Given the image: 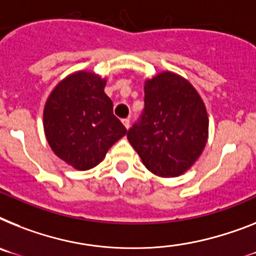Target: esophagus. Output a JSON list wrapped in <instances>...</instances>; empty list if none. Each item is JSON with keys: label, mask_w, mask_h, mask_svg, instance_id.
I'll use <instances>...</instances> for the list:
<instances>
[{"label": "esophagus", "mask_w": 256, "mask_h": 256, "mask_svg": "<svg viewBox=\"0 0 256 256\" xmlns=\"http://www.w3.org/2000/svg\"><path fill=\"white\" fill-rule=\"evenodd\" d=\"M122 124H124V126L126 128H130V120H128V118H124V120H122Z\"/></svg>", "instance_id": "1"}]
</instances>
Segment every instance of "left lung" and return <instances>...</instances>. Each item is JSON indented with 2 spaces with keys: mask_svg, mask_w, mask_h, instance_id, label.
Wrapping results in <instances>:
<instances>
[{
  "mask_svg": "<svg viewBox=\"0 0 256 256\" xmlns=\"http://www.w3.org/2000/svg\"><path fill=\"white\" fill-rule=\"evenodd\" d=\"M207 136V110L186 79L165 72L146 82L144 109L128 139L148 170L182 174L200 156Z\"/></svg>",
  "mask_w": 256,
  "mask_h": 256,
  "instance_id": "1",
  "label": "left lung"
}]
</instances>
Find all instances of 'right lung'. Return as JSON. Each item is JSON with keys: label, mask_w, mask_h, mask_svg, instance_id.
Segmentation results:
<instances>
[{"label": "right lung", "mask_w": 256, "mask_h": 256, "mask_svg": "<svg viewBox=\"0 0 256 256\" xmlns=\"http://www.w3.org/2000/svg\"><path fill=\"white\" fill-rule=\"evenodd\" d=\"M106 80L78 72L53 90L44 108L46 140L60 158L78 170L94 168L128 130L113 114Z\"/></svg>", "instance_id": "obj_1"}]
</instances>
